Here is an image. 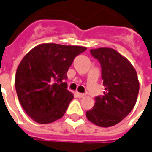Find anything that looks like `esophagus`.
I'll use <instances>...</instances> for the list:
<instances>
[{
    "mask_svg": "<svg viewBox=\"0 0 152 152\" xmlns=\"http://www.w3.org/2000/svg\"><path fill=\"white\" fill-rule=\"evenodd\" d=\"M76 95L78 98H83L85 97V94H81V93H76Z\"/></svg>",
    "mask_w": 152,
    "mask_h": 152,
    "instance_id": "1",
    "label": "esophagus"
}]
</instances>
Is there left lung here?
<instances>
[{"mask_svg": "<svg viewBox=\"0 0 152 152\" xmlns=\"http://www.w3.org/2000/svg\"><path fill=\"white\" fill-rule=\"evenodd\" d=\"M101 64L104 95L95 98V104L86 112L90 122L100 127H110L121 122L135 106L140 83L131 62L110 48L90 50Z\"/></svg>", "mask_w": 152, "mask_h": 152, "instance_id": "1", "label": "left lung"}]
</instances>
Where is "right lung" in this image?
I'll return each instance as SVG.
<instances>
[{"label":"right lung","instance_id":"add662e5","mask_svg":"<svg viewBox=\"0 0 152 152\" xmlns=\"http://www.w3.org/2000/svg\"><path fill=\"white\" fill-rule=\"evenodd\" d=\"M82 46L42 43L26 53L16 73L15 86L21 106L31 119L48 124L64 116L74 94L67 89V72Z\"/></svg>","mask_w":152,"mask_h":152}]
</instances>
